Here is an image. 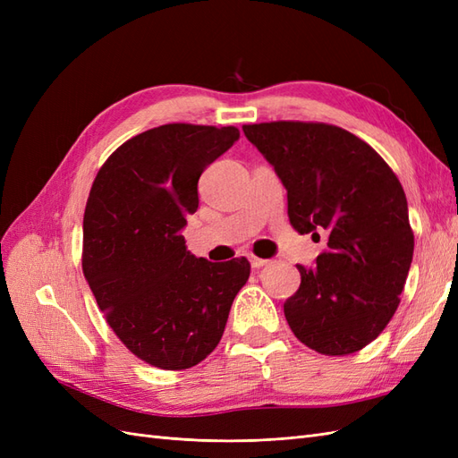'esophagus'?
Wrapping results in <instances>:
<instances>
[{
	"mask_svg": "<svg viewBox=\"0 0 458 458\" xmlns=\"http://www.w3.org/2000/svg\"><path fill=\"white\" fill-rule=\"evenodd\" d=\"M248 261H250V266H252L254 269H259V267H263V266H267V259H261V258H258V256H254V254L248 256Z\"/></svg>",
	"mask_w": 458,
	"mask_h": 458,
	"instance_id": "34e87169",
	"label": "esophagus"
}]
</instances>
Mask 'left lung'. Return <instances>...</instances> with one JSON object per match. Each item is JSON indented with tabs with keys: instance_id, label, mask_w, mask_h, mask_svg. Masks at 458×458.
Wrapping results in <instances>:
<instances>
[{
	"instance_id": "8db88e82",
	"label": "left lung",
	"mask_w": 458,
	"mask_h": 458,
	"mask_svg": "<svg viewBox=\"0 0 458 458\" xmlns=\"http://www.w3.org/2000/svg\"><path fill=\"white\" fill-rule=\"evenodd\" d=\"M281 177L288 219L300 234L327 233L315 267L298 266L284 301L294 336L323 355H350L378 338L399 306L414 234L405 191L369 143L323 122L244 123Z\"/></svg>"
}]
</instances>
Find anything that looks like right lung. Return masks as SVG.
Masks as SVG:
<instances>
[{
    "instance_id": "obj_1",
    "label": "right lung",
    "mask_w": 458,
    "mask_h": 458,
    "mask_svg": "<svg viewBox=\"0 0 458 458\" xmlns=\"http://www.w3.org/2000/svg\"><path fill=\"white\" fill-rule=\"evenodd\" d=\"M239 135L164 123L120 145L91 185L81 269L108 327L157 369L183 370L210 355L250 276L246 258H195L179 233L199 208L200 174Z\"/></svg>"
}]
</instances>
